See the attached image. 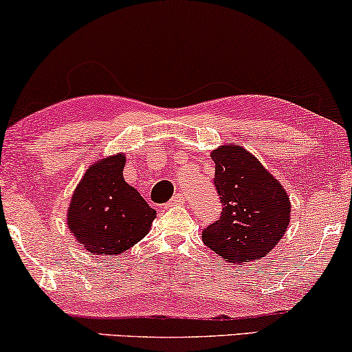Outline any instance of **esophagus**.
<instances>
[{"instance_id": "34e87169", "label": "esophagus", "mask_w": 352, "mask_h": 352, "mask_svg": "<svg viewBox=\"0 0 352 352\" xmlns=\"http://www.w3.org/2000/svg\"><path fill=\"white\" fill-rule=\"evenodd\" d=\"M184 201H186V197H184V195H182V194H176L170 201H168V205H170V206H173V205H181V204H184Z\"/></svg>"}]
</instances>
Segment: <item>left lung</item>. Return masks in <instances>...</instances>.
Instances as JSON below:
<instances>
[{
  "instance_id": "1",
  "label": "left lung",
  "mask_w": 352,
  "mask_h": 352,
  "mask_svg": "<svg viewBox=\"0 0 352 352\" xmlns=\"http://www.w3.org/2000/svg\"><path fill=\"white\" fill-rule=\"evenodd\" d=\"M211 158L223 211L201 234L204 243L235 264L266 256L290 224L287 190L240 144L219 146Z\"/></svg>"
}]
</instances>
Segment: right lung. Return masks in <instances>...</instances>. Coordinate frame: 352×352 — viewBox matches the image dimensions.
<instances>
[{
  "label": "right lung",
  "mask_w": 352,
  "mask_h": 352,
  "mask_svg": "<svg viewBox=\"0 0 352 352\" xmlns=\"http://www.w3.org/2000/svg\"><path fill=\"white\" fill-rule=\"evenodd\" d=\"M124 153L89 165L72 195L67 226L93 254H120L151 230L157 211L123 177Z\"/></svg>",
  "instance_id": "add662e5"
}]
</instances>
